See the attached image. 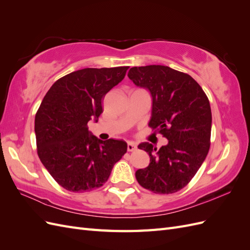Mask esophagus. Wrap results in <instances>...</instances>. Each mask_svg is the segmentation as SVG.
Masks as SVG:
<instances>
[{
  "instance_id": "34e87169",
  "label": "esophagus",
  "mask_w": 250,
  "mask_h": 250,
  "mask_svg": "<svg viewBox=\"0 0 250 250\" xmlns=\"http://www.w3.org/2000/svg\"><path fill=\"white\" fill-rule=\"evenodd\" d=\"M135 149H137V145H135V144L132 143V142H128V144H127V150L128 151H133Z\"/></svg>"
}]
</instances>
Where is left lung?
Returning a JSON list of instances; mask_svg holds the SVG:
<instances>
[{"label": "left lung", "instance_id": "8db88e82", "mask_svg": "<svg viewBox=\"0 0 250 250\" xmlns=\"http://www.w3.org/2000/svg\"><path fill=\"white\" fill-rule=\"evenodd\" d=\"M128 77L152 97L149 126L168 144L160 149L147 142L139 145L150 156L148 167L135 172L138 183L156 194L185 188L206 160L209 149L211 111L201 86L190 75L166 65L133 66Z\"/></svg>", "mask_w": 250, "mask_h": 250}]
</instances>
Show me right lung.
<instances>
[{
    "label": "right lung",
    "mask_w": 250,
    "mask_h": 250,
    "mask_svg": "<svg viewBox=\"0 0 250 250\" xmlns=\"http://www.w3.org/2000/svg\"><path fill=\"white\" fill-rule=\"evenodd\" d=\"M128 66L82 69L58 79L35 115L37 154L58 185L85 192L107 181L127 151L124 141H101L88 131L98 122L102 99L125 77Z\"/></svg>",
    "instance_id": "right-lung-1"
}]
</instances>
